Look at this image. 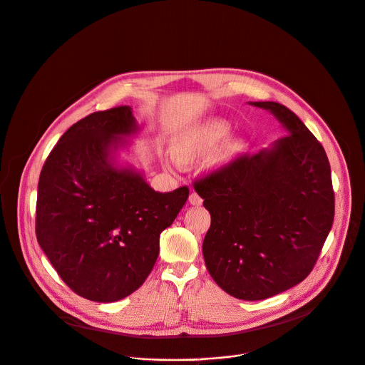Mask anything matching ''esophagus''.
I'll return each mask as SVG.
<instances>
[{
  "instance_id": "esophagus-1",
  "label": "esophagus",
  "mask_w": 365,
  "mask_h": 365,
  "mask_svg": "<svg viewBox=\"0 0 365 365\" xmlns=\"http://www.w3.org/2000/svg\"><path fill=\"white\" fill-rule=\"evenodd\" d=\"M188 201H190V204H192V205H201V204H202V198H201L195 191H192V192L190 194Z\"/></svg>"
}]
</instances>
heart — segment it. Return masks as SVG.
<instances>
[{
  "label": "heart",
  "instance_id": "b5f03b06",
  "mask_svg": "<svg viewBox=\"0 0 365 365\" xmlns=\"http://www.w3.org/2000/svg\"><path fill=\"white\" fill-rule=\"evenodd\" d=\"M230 132V125L222 119H212L191 128L178 136L173 145L174 155L181 163H191L212 151Z\"/></svg>",
  "mask_w": 365,
  "mask_h": 365
}]
</instances>
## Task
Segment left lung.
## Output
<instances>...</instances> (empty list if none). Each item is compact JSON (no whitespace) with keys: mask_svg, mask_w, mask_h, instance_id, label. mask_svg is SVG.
<instances>
[{"mask_svg":"<svg viewBox=\"0 0 365 365\" xmlns=\"http://www.w3.org/2000/svg\"><path fill=\"white\" fill-rule=\"evenodd\" d=\"M252 105L272 112L289 135L195 184L211 215L202 242L208 273L229 295L262 301L312 272L332 227L335 197L325 150L304 122L277 102Z\"/></svg>","mask_w":365,"mask_h":365,"instance_id":"obj_1","label":"left lung"}]
</instances>
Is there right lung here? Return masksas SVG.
<instances>
[{"mask_svg": "<svg viewBox=\"0 0 365 365\" xmlns=\"http://www.w3.org/2000/svg\"><path fill=\"white\" fill-rule=\"evenodd\" d=\"M136 130L130 106L91 113L63 133L40 174L37 242L61 280L89 301L135 292L188 198L185 185L158 192L133 168L115 167V151Z\"/></svg>", "mask_w": 365, "mask_h": 365, "instance_id": "right-lung-1", "label": "right lung"}]
</instances>
